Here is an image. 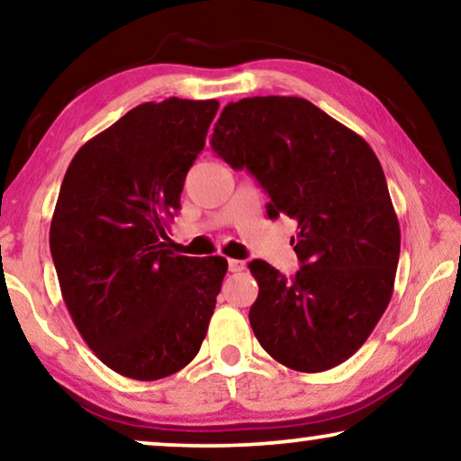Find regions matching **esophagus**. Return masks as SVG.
<instances>
[{
    "instance_id": "esophagus-1",
    "label": "esophagus",
    "mask_w": 461,
    "mask_h": 461,
    "mask_svg": "<svg viewBox=\"0 0 461 461\" xmlns=\"http://www.w3.org/2000/svg\"><path fill=\"white\" fill-rule=\"evenodd\" d=\"M229 270L230 273H241V270H245V262L243 260H229Z\"/></svg>"
}]
</instances>
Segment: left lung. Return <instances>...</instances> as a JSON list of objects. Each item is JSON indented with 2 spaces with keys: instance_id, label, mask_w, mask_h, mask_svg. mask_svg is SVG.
I'll return each instance as SVG.
<instances>
[{
  "instance_id": "1",
  "label": "left lung",
  "mask_w": 461,
  "mask_h": 461,
  "mask_svg": "<svg viewBox=\"0 0 461 461\" xmlns=\"http://www.w3.org/2000/svg\"><path fill=\"white\" fill-rule=\"evenodd\" d=\"M212 149L268 193L267 212L298 220L302 268L287 279L249 262L258 342L289 369L317 374L344 363L386 311L401 229L384 169L355 131L298 96H254L224 106Z\"/></svg>"
}]
</instances>
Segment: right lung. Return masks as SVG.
<instances>
[{"label": "right lung", "mask_w": 461, "mask_h": 461, "mask_svg": "<svg viewBox=\"0 0 461 461\" xmlns=\"http://www.w3.org/2000/svg\"><path fill=\"white\" fill-rule=\"evenodd\" d=\"M218 100L144 103L73 157L50 226L62 300L100 361L161 380L197 357L229 262L169 249Z\"/></svg>", "instance_id": "add662e5"}]
</instances>
